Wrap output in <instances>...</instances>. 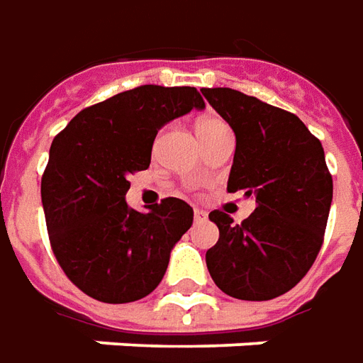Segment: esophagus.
Returning <instances> with one entry per match:
<instances>
[{
    "label": "esophagus",
    "instance_id": "obj_1",
    "mask_svg": "<svg viewBox=\"0 0 363 363\" xmlns=\"http://www.w3.org/2000/svg\"><path fill=\"white\" fill-rule=\"evenodd\" d=\"M194 217H195V220H197V223H203V220H207V213H205L203 209H195Z\"/></svg>",
    "mask_w": 363,
    "mask_h": 363
}]
</instances>
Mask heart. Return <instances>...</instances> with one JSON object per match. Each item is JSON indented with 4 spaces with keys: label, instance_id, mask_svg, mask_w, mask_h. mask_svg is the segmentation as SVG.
Returning <instances> with one entry per match:
<instances>
[{
    "label": "heart",
    "instance_id": "heart-1",
    "mask_svg": "<svg viewBox=\"0 0 363 363\" xmlns=\"http://www.w3.org/2000/svg\"><path fill=\"white\" fill-rule=\"evenodd\" d=\"M217 125H223V121L213 119V117H207V119H201V121H199V123H197V133H199V130H207V128L217 127Z\"/></svg>",
    "mask_w": 363,
    "mask_h": 363
}]
</instances>
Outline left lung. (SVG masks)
Returning <instances> with one entry per match:
<instances>
[{
	"label": "left lung",
	"instance_id": "obj_1",
	"mask_svg": "<svg viewBox=\"0 0 363 363\" xmlns=\"http://www.w3.org/2000/svg\"><path fill=\"white\" fill-rule=\"evenodd\" d=\"M201 94L236 136L227 191L256 199L240 225L211 211L218 242L205 254L207 269L235 299H274L299 284L323 246L333 203L325 150L293 113L228 87Z\"/></svg>",
	"mask_w": 363,
	"mask_h": 363
}]
</instances>
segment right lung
Wrapping results in <instances>:
<instances>
[{
	"instance_id": "obj_1",
	"label": "right lung",
	"mask_w": 363,
	"mask_h": 363,
	"mask_svg": "<svg viewBox=\"0 0 363 363\" xmlns=\"http://www.w3.org/2000/svg\"><path fill=\"white\" fill-rule=\"evenodd\" d=\"M205 109L195 87L140 86L79 111L56 136L40 182L52 252L82 291L104 303L152 293L194 209L168 197L128 207V176L150 166L154 138L169 121Z\"/></svg>"
}]
</instances>
